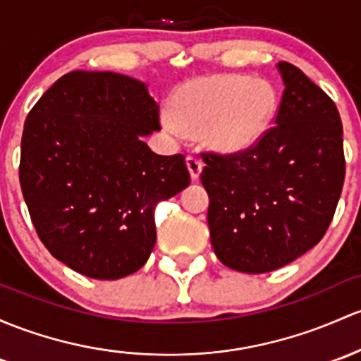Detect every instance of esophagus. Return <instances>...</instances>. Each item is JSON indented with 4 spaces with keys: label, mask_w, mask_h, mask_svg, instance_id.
Instances as JSON below:
<instances>
[{
    "label": "esophagus",
    "mask_w": 361,
    "mask_h": 361,
    "mask_svg": "<svg viewBox=\"0 0 361 361\" xmlns=\"http://www.w3.org/2000/svg\"><path fill=\"white\" fill-rule=\"evenodd\" d=\"M185 165H188L189 173H191V179L192 180L200 179V173H201V170H203V164H201L200 158L189 154V157L185 158Z\"/></svg>",
    "instance_id": "esophagus-1"
}]
</instances>
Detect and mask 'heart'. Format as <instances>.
<instances>
[{"label":"heart","mask_w":361,"mask_h":361,"mask_svg":"<svg viewBox=\"0 0 361 361\" xmlns=\"http://www.w3.org/2000/svg\"><path fill=\"white\" fill-rule=\"evenodd\" d=\"M277 106V92L263 79L234 73L195 77L172 94L164 127L172 134L200 135L220 154H239L269 134Z\"/></svg>","instance_id":"heart-1"}]
</instances>
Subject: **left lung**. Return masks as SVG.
Segmentation results:
<instances>
[{
  "label": "left lung",
  "instance_id": "obj_1",
  "mask_svg": "<svg viewBox=\"0 0 361 361\" xmlns=\"http://www.w3.org/2000/svg\"><path fill=\"white\" fill-rule=\"evenodd\" d=\"M284 94L253 149L203 153L208 227L216 258L244 274L281 269L324 238L343 191V123L334 102L279 61Z\"/></svg>",
  "mask_w": 361,
  "mask_h": 361
}]
</instances>
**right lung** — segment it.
<instances>
[{"label": "right lung", "instance_id": "obj_1", "mask_svg": "<svg viewBox=\"0 0 361 361\" xmlns=\"http://www.w3.org/2000/svg\"><path fill=\"white\" fill-rule=\"evenodd\" d=\"M160 106L141 80L73 71L29 111L20 185L37 235L75 272L134 274L157 241L154 207L189 185L184 154L153 153Z\"/></svg>", "mask_w": 361, "mask_h": 361}]
</instances>
